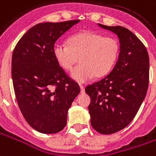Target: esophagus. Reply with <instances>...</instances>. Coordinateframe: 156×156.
<instances>
[{
    "label": "esophagus",
    "mask_w": 156,
    "mask_h": 156,
    "mask_svg": "<svg viewBox=\"0 0 156 156\" xmlns=\"http://www.w3.org/2000/svg\"><path fill=\"white\" fill-rule=\"evenodd\" d=\"M80 86V89H81V93H84V86L83 84H79Z\"/></svg>",
    "instance_id": "esophagus-1"
}]
</instances>
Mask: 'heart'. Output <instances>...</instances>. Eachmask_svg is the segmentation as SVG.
Masks as SVG:
<instances>
[{"instance_id":"heart-1","label":"heart","mask_w":156,"mask_h":156,"mask_svg":"<svg viewBox=\"0 0 156 156\" xmlns=\"http://www.w3.org/2000/svg\"><path fill=\"white\" fill-rule=\"evenodd\" d=\"M53 55L60 67L71 71L78 58L80 64L73 70L72 78L84 83L95 75L98 78L110 73L118 58L120 44L114 37L85 31L76 34L67 40V44H55Z\"/></svg>"}]
</instances>
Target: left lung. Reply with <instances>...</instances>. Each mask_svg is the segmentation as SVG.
I'll list each match as a JSON object with an SVG mask.
<instances>
[{"instance_id": "left-lung-1", "label": "left lung", "mask_w": 156, "mask_h": 156, "mask_svg": "<svg viewBox=\"0 0 156 156\" xmlns=\"http://www.w3.org/2000/svg\"><path fill=\"white\" fill-rule=\"evenodd\" d=\"M100 27L116 34L120 43L118 59L109 74L87 86L89 112L94 130L112 134L134 118L149 85L150 60L146 48L134 34L122 26Z\"/></svg>"}]
</instances>
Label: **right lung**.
Returning <instances> with one entry per match:
<instances>
[{
	"label": "right lung",
	"instance_id": "1",
	"mask_svg": "<svg viewBox=\"0 0 156 156\" xmlns=\"http://www.w3.org/2000/svg\"><path fill=\"white\" fill-rule=\"evenodd\" d=\"M79 20L42 23L23 34L12 57L16 99L25 120L36 131L56 133L67 124L68 109L80 93L53 55L55 41Z\"/></svg>",
	"mask_w": 156,
	"mask_h": 156
}]
</instances>
